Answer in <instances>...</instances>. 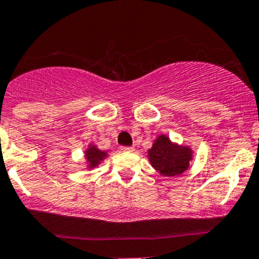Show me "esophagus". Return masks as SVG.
Returning <instances> with one entry per match:
<instances>
[{"mask_svg":"<svg viewBox=\"0 0 259 259\" xmlns=\"http://www.w3.org/2000/svg\"><path fill=\"white\" fill-rule=\"evenodd\" d=\"M121 150L124 151V153H133V151H135V149L133 148V146H122Z\"/></svg>","mask_w":259,"mask_h":259,"instance_id":"esophagus-1","label":"esophagus"}]
</instances>
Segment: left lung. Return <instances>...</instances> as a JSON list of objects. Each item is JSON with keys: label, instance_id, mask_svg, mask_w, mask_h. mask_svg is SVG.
I'll list each match as a JSON object with an SVG mask.
<instances>
[{"label": "left lung", "instance_id": "8db88e82", "mask_svg": "<svg viewBox=\"0 0 259 259\" xmlns=\"http://www.w3.org/2000/svg\"><path fill=\"white\" fill-rule=\"evenodd\" d=\"M193 154L190 145L178 144L160 134L148 150V160L161 177H178L189 168Z\"/></svg>", "mask_w": 259, "mask_h": 259}]
</instances>
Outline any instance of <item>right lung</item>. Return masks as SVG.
<instances>
[{
	"label": "right lung",
	"instance_id": "1",
	"mask_svg": "<svg viewBox=\"0 0 259 259\" xmlns=\"http://www.w3.org/2000/svg\"><path fill=\"white\" fill-rule=\"evenodd\" d=\"M109 156V150H101L94 143H90L88 148L83 151V158H85V165L88 170L98 168L104 160Z\"/></svg>",
	"mask_w": 259,
	"mask_h": 259
}]
</instances>
